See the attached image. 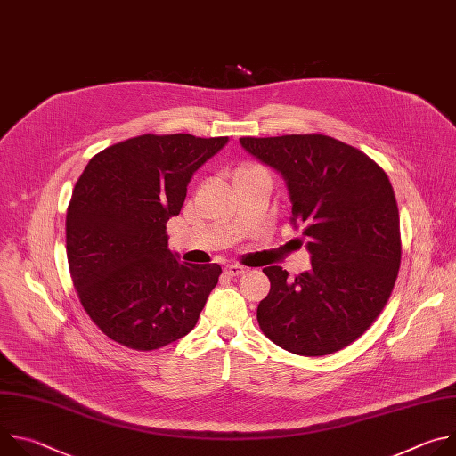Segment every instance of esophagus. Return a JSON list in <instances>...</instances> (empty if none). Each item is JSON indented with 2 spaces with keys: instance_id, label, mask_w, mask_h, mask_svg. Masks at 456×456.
<instances>
[{
  "instance_id": "1",
  "label": "esophagus",
  "mask_w": 456,
  "mask_h": 456,
  "mask_svg": "<svg viewBox=\"0 0 456 456\" xmlns=\"http://www.w3.org/2000/svg\"><path fill=\"white\" fill-rule=\"evenodd\" d=\"M245 273H247V269L243 265H238V264H231V265L225 267V274L231 276V278H238V276H241Z\"/></svg>"
}]
</instances>
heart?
Listing matches in <instances>:
<instances>
[{
	"mask_svg": "<svg viewBox=\"0 0 456 456\" xmlns=\"http://www.w3.org/2000/svg\"><path fill=\"white\" fill-rule=\"evenodd\" d=\"M259 167H256V166H243L240 171H238V175H245V173H252V171H257Z\"/></svg>",
	"mask_w": 456,
	"mask_h": 456,
	"instance_id": "1",
	"label": "heart"
}]
</instances>
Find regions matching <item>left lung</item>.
Listing matches in <instances>:
<instances>
[{"label":"left lung","instance_id":"left-lung-1","mask_svg":"<svg viewBox=\"0 0 456 456\" xmlns=\"http://www.w3.org/2000/svg\"><path fill=\"white\" fill-rule=\"evenodd\" d=\"M241 146L283 175L290 224L303 229L312 269L294 280L267 267L257 305L262 332L296 355L321 357L359 339L392 296L401 267L395 192L361 150L321 134L243 137Z\"/></svg>","mask_w":456,"mask_h":456}]
</instances>
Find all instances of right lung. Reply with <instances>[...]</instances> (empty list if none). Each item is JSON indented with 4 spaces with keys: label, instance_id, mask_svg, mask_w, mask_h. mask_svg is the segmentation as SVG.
<instances>
[{
    "label": "right lung",
    "instance_id": "right-lung-1",
    "mask_svg": "<svg viewBox=\"0 0 456 456\" xmlns=\"http://www.w3.org/2000/svg\"><path fill=\"white\" fill-rule=\"evenodd\" d=\"M227 137L187 134L127 139L88 162L67 209V256L90 319L111 341L139 352L187 336L222 267L182 264L166 224L187 183Z\"/></svg>",
    "mask_w": 456,
    "mask_h": 456
}]
</instances>
